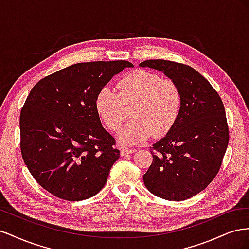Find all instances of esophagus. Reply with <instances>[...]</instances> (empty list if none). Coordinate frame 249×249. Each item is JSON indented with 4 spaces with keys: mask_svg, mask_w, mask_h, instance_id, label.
Wrapping results in <instances>:
<instances>
[{
    "mask_svg": "<svg viewBox=\"0 0 249 249\" xmlns=\"http://www.w3.org/2000/svg\"><path fill=\"white\" fill-rule=\"evenodd\" d=\"M136 152V149H133V148H122L120 150V154L122 156H126V155H131L133 153Z\"/></svg>",
    "mask_w": 249,
    "mask_h": 249,
    "instance_id": "1",
    "label": "esophagus"
}]
</instances>
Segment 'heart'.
Wrapping results in <instances>:
<instances>
[{
	"label": "heart",
	"instance_id": "b5f03b06",
	"mask_svg": "<svg viewBox=\"0 0 249 249\" xmlns=\"http://www.w3.org/2000/svg\"><path fill=\"white\" fill-rule=\"evenodd\" d=\"M118 93L109 86L102 87L95 95L97 115L108 130L118 132L131 110L132 120L119 134L124 145H132L154 136L161 137L176 124L182 109V92L171 79L135 70L119 80Z\"/></svg>",
	"mask_w": 249,
	"mask_h": 249
}]
</instances>
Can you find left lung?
Listing matches in <instances>:
<instances>
[{
  "mask_svg": "<svg viewBox=\"0 0 249 249\" xmlns=\"http://www.w3.org/2000/svg\"><path fill=\"white\" fill-rule=\"evenodd\" d=\"M139 66L162 71L182 92L179 116L153 144V163L143 182L158 197L188 199L206 189L220 169L230 137L223 103L209 81L190 66L161 59Z\"/></svg>",
  "mask_w": 249,
  "mask_h": 249,
  "instance_id": "obj_1",
  "label": "left lung"
}]
</instances>
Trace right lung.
Instances as JSON below:
<instances>
[{
  "label": "right lung",
  "instance_id": "1",
  "mask_svg": "<svg viewBox=\"0 0 249 249\" xmlns=\"http://www.w3.org/2000/svg\"><path fill=\"white\" fill-rule=\"evenodd\" d=\"M124 60L71 65L41 79L20 112V152L43 189L78 201L99 193L119 158L104 129L95 95L125 67Z\"/></svg>",
  "mask_w": 249,
  "mask_h": 249
}]
</instances>
